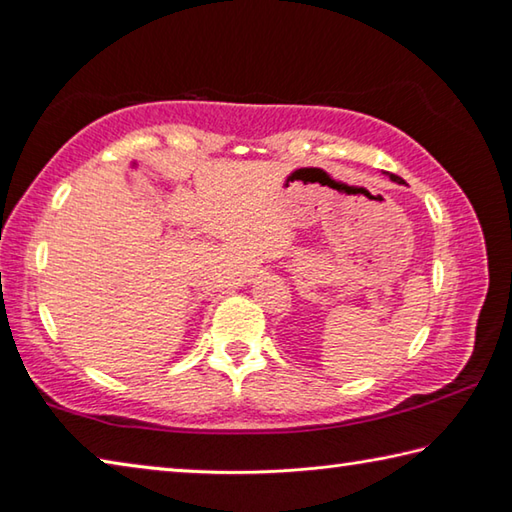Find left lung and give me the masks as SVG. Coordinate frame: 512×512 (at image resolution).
I'll use <instances>...</instances> for the list:
<instances>
[{
    "instance_id": "1",
    "label": "left lung",
    "mask_w": 512,
    "mask_h": 512,
    "mask_svg": "<svg viewBox=\"0 0 512 512\" xmlns=\"http://www.w3.org/2000/svg\"><path fill=\"white\" fill-rule=\"evenodd\" d=\"M388 178H391V180H393V183H400V185L404 183V180H402L400 176H395V173H388Z\"/></svg>"
}]
</instances>
